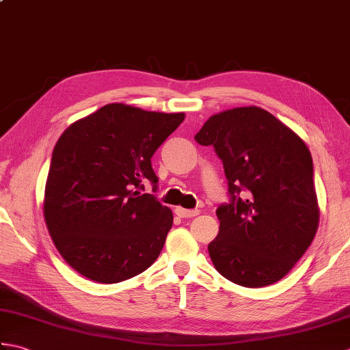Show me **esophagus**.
<instances>
[{
	"label": "esophagus",
	"instance_id": "34e87169",
	"mask_svg": "<svg viewBox=\"0 0 350 350\" xmlns=\"http://www.w3.org/2000/svg\"><path fill=\"white\" fill-rule=\"evenodd\" d=\"M176 215L180 218H192L198 215L197 209H183V207H176Z\"/></svg>",
	"mask_w": 350,
	"mask_h": 350
}]
</instances>
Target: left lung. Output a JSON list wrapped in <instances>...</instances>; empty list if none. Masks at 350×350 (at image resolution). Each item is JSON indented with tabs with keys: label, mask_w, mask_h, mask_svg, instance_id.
Wrapping results in <instances>:
<instances>
[{
	"label": "left lung",
	"mask_w": 350,
	"mask_h": 350,
	"mask_svg": "<svg viewBox=\"0 0 350 350\" xmlns=\"http://www.w3.org/2000/svg\"><path fill=\"white\" fill-rule=\"evenodd\" d=\"M222 161L228 203L217 209L219 233L209 243L217 271L234 284L281 280L313 242L319 207L306 143L258 107L212 116L196 135Z\"/></svg>",
	"instance_id": "8db88e82"
}]
</instances>
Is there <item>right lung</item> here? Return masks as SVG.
Instances as JSON below:
<instances>
[{
	"mask_svg": "<svg viewBox=\"0 0 350 350\" xmlns=\"http://www.w3.org/2000/svg\"><path fill=\"white\" fill-rule=\"evenodd\" d=\"M185 118L109 103L70 124L52 152L44 221L62 257L85 278L113 284L161 254L173 212L158 189L152 156Z\"/></svg>",
	"mask_w": 350,
	"mask_h": 350,
	"instance_id": "1",
	"label": "right lung"
}]
</instances>
